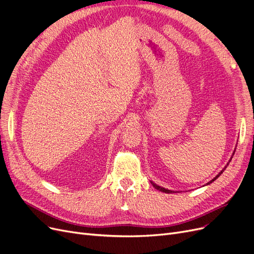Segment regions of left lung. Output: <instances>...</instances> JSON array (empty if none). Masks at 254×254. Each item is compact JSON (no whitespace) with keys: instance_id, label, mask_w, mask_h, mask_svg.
Returning a JSON list of instances; mask_svg holds the SVG:
<instances>
[{"instance_id":"left-lung-1","label":"left lung","mask_w":254,"mask_h":254,"mask_svg":"<svg viewBox=\"0 0 254 254\" xmlns=\"http://www.w3.org/2000/svg\"><path fill=\"white\" fill-rule=\"evenodd\" d=\"M231 159H232V158H231ZM227 165H228V164H227ZM227 165H226V166H225V168H226V167H227ZM225 168H224V170H223V171H222L221 173H219V175H218L217 177H215V178H213V179H212V180H211V181H210L209 183L213 182V181H214L215 179H217V178H218V177H220V176H221V174H223V172L225 171ZM209 183H207V184H209ZM152 184H153V186L155 187V189H156V190H160V191H162V192H167V193H171V192H173V190H165V189H163V187H161V186H158L157 184H155V183H153V182H152Z\"/></svg>"}]
</instances>
